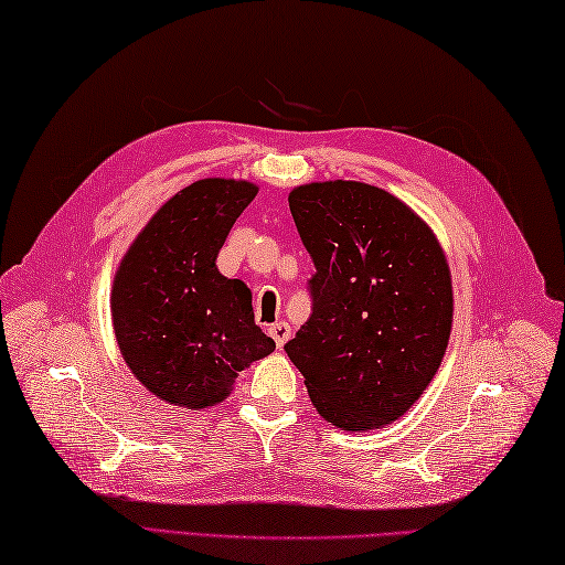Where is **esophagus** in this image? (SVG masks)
<instances>
[{
	"label": "esophagus",
	"mask_w": 565,
	"mask_h": 565,
	"mask_svg": "<svg viewBox=\"0 0 565 565\" xmlns=\"http://www.w3.org/2000/svg\"><path fill=\"white\" fill-rule=\"evenodd\" d=\"M269 334L274 338L276 347H279V350H281V347L289 342V338H291V326H289V322H281L279 320V322H274V326L269 328Z\"/></svg>",
	"instance_id": "esophagus-1"
}]
</instances>
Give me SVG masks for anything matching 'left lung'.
<instances>
[{
  "mask_svg": "<svg viewBox=\"0 0 565 565\" xmlns=\"http://www.w3.org/2000/svg\"><path fill=\"white\" fill-rule=\"evenodd\" d=\"M289 209L316 274L313 313L286 354L318 413L347 431L411 411L447 352L454 294L447 257L419 215L364 182L296 186Z\"/></svg>",
  "mask_w": 565,
  "mask_h": 565,
  "instance_id": "1",
  "label": "left lung"
}]
</instances>
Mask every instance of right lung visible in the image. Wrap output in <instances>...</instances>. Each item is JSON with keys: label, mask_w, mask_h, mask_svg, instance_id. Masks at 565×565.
<instances>
[{"label": "right lung", "mask_w": 565, "mask_h": 565, "mask_svg": "<svg viewBox=\"0 0 565 565\" xmlns=\"http://www.w3.org/2000/svg\"><path fill=\"white\" fill-rule=\"evenodd\" d=\"M252 182L199 179L164 203L114 276L111 318L128 369L164 403L225 401L237 371L274 352L255 326L252 294L215 257L249 201Z\"/></svg>", "instance_id": "add662e5"}]
</instances>
